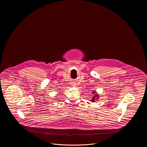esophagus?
<instances>
[{
    "label": "esophagus",
    "mask_w": 147,
    "mask_h": 147,
    "mask_svg": "<svg viewBox=\"0 0 147 147\" xmlns=\"http://www.w3.org/2000/svg\"><path fill=\"white\" fill-rule=\"evenodd\" d=\"M72 85H75V84H72ZM73 86H74V85H73Z\"/></svg>",
    "instance_id": "obj_1"
}]
</instances>
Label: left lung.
<instances>
[{
	"mask_svg": "<svg viewBox=\"0 0 147 147\" xmlns=\"http://www.w3.org/2000/svg\"><path fill=\"white\" fill-rule=\"evenodd\" d=\"M93 92V93H96L95 92ZM98 97V95L97 94H96L94 96H93V98L92 99L91 101H92V102H94V101H95V100H96Z\"/></svg>",
	"mask_w": 147,
	"mask_h": 147,
	"instance_id": "left-lung-1",
	"label": "left lung"
}]
</instances>
